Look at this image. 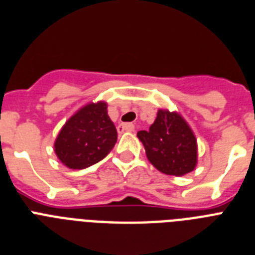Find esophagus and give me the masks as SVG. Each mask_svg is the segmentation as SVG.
Masks as SVG:
<instances>
[{"instance_id": "obj_1", "label": "esophagus", "mask_w": 255, "mask_h": 255, "mask_svg": "<svg viewBox=\"0 0 255 255\" xmlns=\"http://www.w3.org/2000/svg\"><path fill=\"white\" fill-rule=\"evenodd\" d=\"M134 126L131 123H123L118 126V132L119 133H123V132H133Z\"/></svg>"}]
</instances>
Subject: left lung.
I'll use <instances>...</instances> for the list:
<instances>
[{"instance_id": "obj_1", "label": "left lung", "mask_w": 255, "mask_h": 255, "mask_svg": "<svg viewBox=\"0 0 255 255\" xmlns=\"http://www.w3.org/2000/svg\"><path fill=\"white\" fill-rule=\"evenodd\" d=\"M137 137L149 162L160 172L183 176L196 168V134L176 111L159 109L149 131H138Z\"/></svg>"}]
</instances>
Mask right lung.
Listing matches in <instances>:
<instances>
[{"label":"right lung","mask_w":255,"mask_h":255,"mask_svg":"<svg viewBox=\"0 0 255 255\" xmlns=\"http://www.w3.org/2000/svg\"><path fill=\"white\" fill-rule=\"evenodd\" d=\"M118 133L105 101L89 102L63 124L54 141L58 159L71 170H83L104 159Z\"/></svg>","instance_id":"1"}]
</instances>
